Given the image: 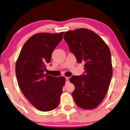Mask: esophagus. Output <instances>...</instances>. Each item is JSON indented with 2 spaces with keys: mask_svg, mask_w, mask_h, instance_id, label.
Returning a JSON list of instances; mask_svg holds the SVG:
<instances>
[{
  "mask_svg": "<svg viewBox=\"0 0 130 130\" xmlns=\"http://www.w3.org/2000/svg\"><path fill=\"white\" fill-rule=\"evenodd\" d=\"M65 79H66V83H69V81H70V78H69V77H66L65 78Z\"/></svg>",
  "mask_w": 130,
  "mask_h": 130,
  "instance_id": "esophagus-1",
  "label": "esophagus"
}]
</instances>
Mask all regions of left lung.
Here are the masks:
<instances>
[{"label": "left lung", "mask_w": 130, "mask_h": 130, "mask_svg": "<svg viewBox=\"0 0 130 130\" xmlns=\"http://www.w3.org/2000/svg\"><path fill=\"white\" fill-rule=\"evenodd\" d=\"M63 39L78 63H84V73L70 79L75 86L74 101L84 109L96 108L106 96L112 78L109 48L99 36L86 28L65 32Z\"/></svg>", "instance_id": "obj_1"}]
</instances>
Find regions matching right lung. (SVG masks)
<instances>
[{"instance_id":"obj_1","label":"right lung","mask_w":130,"mask_h":130,"mask_svg":"<svg viewBox=\"0 0 130 130\" xmlns=\"http://www.w3.org/2000/svg\"><path fill=\"white\" fill-rule=\"evenodd\" d=\"M63 32L38 33L25 43L17 59L15 73L19 87L33 106L43 112L58 107L65 78L45 74L53 50L60 42Z\"/></svg>"}]
</instances>
